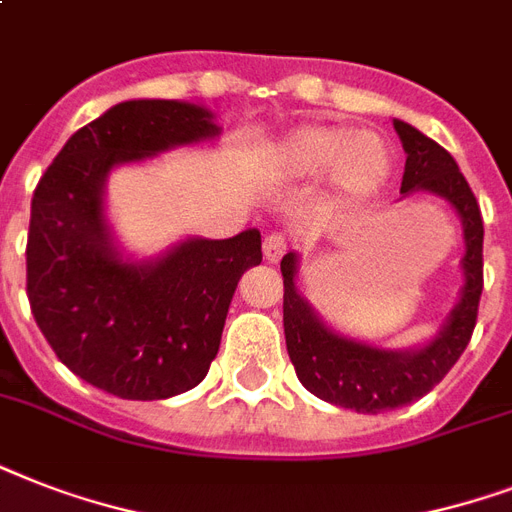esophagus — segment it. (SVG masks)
Segmentation results:
<instances>
[{
    "mask_svg": "<svg viewBox=\"0 0 512 512\" xmlns=\"http://www.w3.org/2000/svg\"><path fill=\"white\" fill-rule=\"evenodd\" d=\"M284 252H287V239H284L281 233H271V236H265L263 255L268 263H279Z\"/></svg>",
    "mask_w": 512,
    "mask_h": 512,
    "instance_id": "esophagus-1",
    "label": "esophagus"
}]
</instances>
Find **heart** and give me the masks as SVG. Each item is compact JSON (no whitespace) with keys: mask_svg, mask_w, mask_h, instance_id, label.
Returning a JSON list of instances; mask_svg holds the SVG:
<instances>
[{"mask_svg":"<svg viewBox=\"0 0 512 512\" xmlns=\"http://www.w3.org/2000/svg\"><path fill=\"white\" fill-rule=\"evenodd\" d=\"M265 164L281 180H313L327 172L340 199H369L388 183L393 151L380 132L345 127H300L268 151Z\"/></svg>","mask_w":512,"mask_h":512,"instance_id":"1","label":"heart"}]
</instances>
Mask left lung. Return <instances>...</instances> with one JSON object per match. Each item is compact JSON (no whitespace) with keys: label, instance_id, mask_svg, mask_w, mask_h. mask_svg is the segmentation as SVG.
I'll list each match as a JSON object with an SVG mask.
<instances>
[{"label":"left lung","instance_id":"left-lung-1","mask_svg":"<svg viewBox=\"0 0 512 512\" xmlns=\"http://www.w3.org/2000/svg\"><path fill=\"white\" fill-rule=\"evenodd\" d=\"M393 127L406 154L401 199L412 193H430L444 199L462 223L465 252L460 260V297L436 335L422 345L396 350L337 332L297 289L300 255L287 252L281 257L284 337L297 377L321 401L356 409L358 414L398 409L436 388L468 348L484 289V220L468 180L452 154L436 140L401 119H393Z\"/></svg>","mask_w":512,"mask_h":512}]
</instances>
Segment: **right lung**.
<instances>
[{
  "label": "right lung",
  "instance_id": "obj_1",
  "mask_svg": "<svg viewBox=\"0 0 512 512\" xmlns=\"http://www.w3.org/2000/svg\"><path fill=\"white\" fill-rule=\"evenodd\" d=\"M215 114L185 100H124L76 130L47 167L26 247L31 313L63 364L111 396L156 401L209 372L225 316L252 265L260 231L188 236L132 257L106 215L108 175L180 146L217 140Z\"/></svg>",
  "mask_w": 512,
  "mask_h": 512
}]
</instances>
